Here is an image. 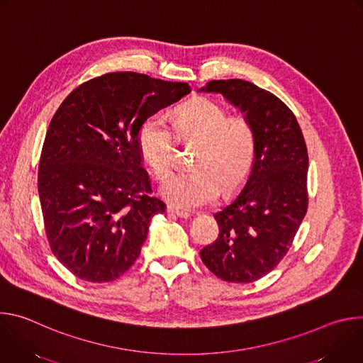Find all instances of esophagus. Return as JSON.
Listing matches in <instances>:
<instances>
[{
    "mask_svg": "<svg viewBox=\"0 0 363 363\" xmlns=\"http://www.w3.org/2000/svg\"><path fill=\"white\" fill-rule=\"evenodd\" d=\"M167 211H168L169 214H174V216L179 217V218H188V217L191 216L188 211L179 210V208H177V206H174V205H168V206H167Z\"/></svg>",
    "mask_w": 363,
    "mask_h": 363,
    "instance_id": "1",
    "label": "esophagus"
}]
</instances>
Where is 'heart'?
<instances>
[{
	"instance_id": "1",
	"label": "heart",
	"mask_w": 363,
	"mask_h": 363,
	"mask_svg": "<svg viewBox=\"0 0 363 363\" xmlns=\"http://www.w3.org/2000/svg\"><path fill=\"white\" fill-rule=\"evenodd\" d=\"M177 139L199 142L192 161L196 169L174 174L161 188L162 196L179 208L210 205L223 189L225 194L234 192L244 185L254 168V125L244 115H228L224 106L211 99L201 97L178 108L172 128L160 115L149 116L140 125L139 152L160 181L171 172Z\"/></svg>"
}]
</instances>
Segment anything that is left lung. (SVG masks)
Wrapping results in <instances>:
<instances>
[{"label": "left lung", "instance_id": "1", "mask_svg": "<svg viewBox=\"0 0 363 363\" xmlns=\"http://www.w3.org/2000/svg\"><path fill=\"white\" fill-rule=\"evenodd\" d=\"M199 90L221 93L255 129L254 168L238 196L214 214L218 238L199 252L202 263L221 280L251 283L281 262L306 216V142L293 112L254 83L211 80Z\"/></svg>", "mask_w": 363, "mask_h": 363}]
</instances>
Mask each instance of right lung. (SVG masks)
<instances>
[{"label": "right lung", "instance_id": "1", "mask_svg": "<svg viewBox=\"0 0 363 363\" xmlns=\"http://www.w3.org/2000/svg\"><path fill=\"white\" fill-rule=\"evenodd\" d=\"M191 91L188 83L115 72L76 87L50 122L38 164V195L51 251L76 277L106 283L140 254L153 216L138 146L145 119Z\"/></svg>", "mask_w": 363, "mask_h": 363}]
</instances>
